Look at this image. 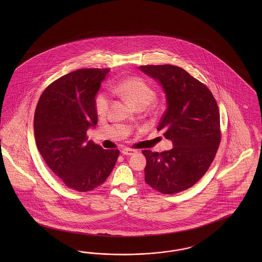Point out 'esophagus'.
<instances>
[{
    "instance_id": "34e87169",
    "label": "esophagus",
    "mask_w": 262,
    "mask_h": 262,
    "mask_svg": "<svg viewBox=\"0 0 262 262\" xmlns=\"http://www.w3.org/2000/svg\"><path fill=\"white\" fill-rule=\"evenodd\" d=\"M121 151L124 156H132L135 152V150H133V149H123Z\"/></svg>"
}]
</instances>
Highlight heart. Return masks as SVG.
<instances>
[{
    "mask_svg": "<svg viewBox=\"0 0 262 262\" xmlns=\"http://www.w3.org/2000/svg\"><path fill=\"white\" fill-rule=\"evenodd\" d=\"M113 91L133 103L135 107L146 106L156 98L152 88L140 78H127L121 80ZM110 96L104 92L97 94L95 98V110L98 114L105 113L110 106Z\"/></svg>",
    "mask_w": 262,
    "mask_h": 262,
    "instance_id": "heart-1",
    "label": "heart"
}]
</instances>
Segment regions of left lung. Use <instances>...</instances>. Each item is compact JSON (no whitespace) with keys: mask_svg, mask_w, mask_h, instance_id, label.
Wrapping results in <instances>:
<instances>
[{"mask_svg":"<svg viewBox=\"0 0 262 262\" xmlns=\"http://www.w3.org/2000/svg\"><path fill=\"white\" fill-rule=\"evenodd\" d=\"M139 68L158 79L165 91L167 108L158 130H164L174 146L162 152L143 150L147 159L145 182L162 194L186 190L206 174L221 142L216 100L203 82L181 67L164 64Z\"/></svg>","mask_w":262,"mask_h":262,"instance_id":"8db88e82","label":"left lung"}]
</instances>
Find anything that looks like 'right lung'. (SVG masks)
I'll list each match as a JSON object with an SVG mask.
<instances>
[{
    "label": "right lung",
    "mask_w": 262,
    "mask_h": 262,
    "mask_svg": "<svg viewBox=\"0 0 262 262\" xmlns=\"http://www.w3.org/2000/svg\"><path fill=\"white\" fill-rule=\"evenodd\" d=\"M110 69L84 68L53 81L34 112V137L48 167L74 190H93L105 182L119 150H104L88 141V127L98 116L95 96Z\"/></svg>",
    "instance_id": "right-lung-1"
}]
</instances>
